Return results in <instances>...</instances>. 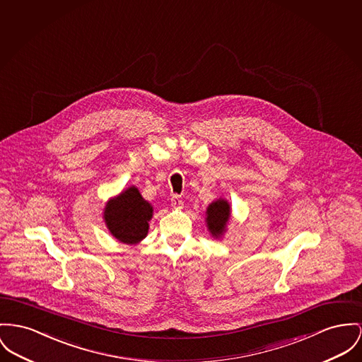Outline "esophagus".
I'll use <instances>...</instances> for the list:
<instances>
[{
    "label": "esophagus",
    "instance_id": "obj_1",
    "mask_svg": "<svg viewBox=\"0 0 362 362\" xmlns=\"http://www.w3.org/2000/svg\"><path fill=\"white\" fill-rule=\"evenodd\" d=\"M171 206H173L174 209H181V207L184 206V202H182V199H181L178 194H173V197H171Z\"/></svg>",
    "mask_w": 362,
    "mask_h": 362
}]
</instances>
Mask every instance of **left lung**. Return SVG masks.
<instances>
[{
    "label": "left lung",
    "mask_w": 362,
    "mask_h": 362,
    "mask_svg": "<svg viewBox=\"0 0 362 362\" xmlns=\"http://www.w3.org/2000/svg\"><path fill=\"white\" fill-rule=\"evenodd\" d=\"M206 216V222L210 233L214 238H221L230 218V206L225 199H218L207 207Z\"/></svg>",
    "instance_id": "1"
}]
</instances>
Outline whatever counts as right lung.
I'll list each match as a JSON object with an SVG mask.
<instances>
[{
	"label": "right lung",
	"instance_id": "1",
	"mask_svg": "<svg viewBox=\"0 0 362 362\" xmlns=\"http://www.w3.org/2000/svg\"><path fill=\"white\" fill-rule=\"evenodd\" d=\"M152 206L136 187H130L111 199L104 210V219L111 235L126 244L143 240L152 218Z\"/></svg>",
	"mask_w": 362,
	"mask_h": 362
}]
</instances>
